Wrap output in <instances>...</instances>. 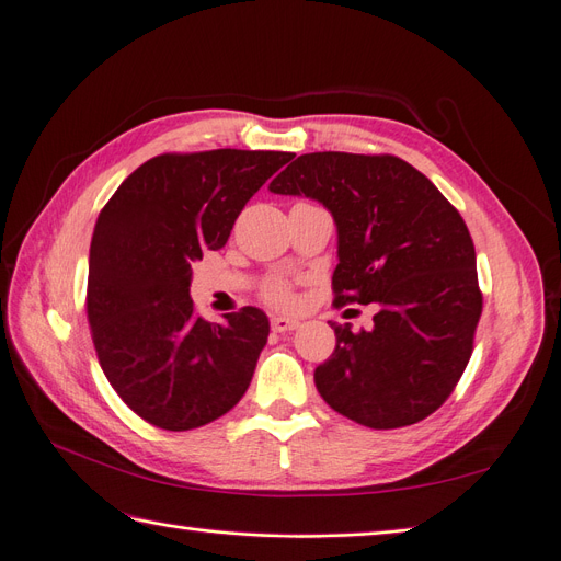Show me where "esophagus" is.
<instances>
[{"mask_svg": "<svg viewBox=\"0 0 561 561\" xmlns=\"http://www.w3.org/2000/svg\"><path fill=\"white\" fill-rule=\"evenodd\" d=\"M301 322L297 318H287V316H271V330L274 332H290L297 330Z\"/></svg>", "mask_w": 561, "mask_h": 561, "instance_id": "1", "label": "esophagus"}]
</instances>
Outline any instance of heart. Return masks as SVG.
<instances>
[{
    "label": "heart",
    "instance_id": "heart-1",
    "mask_svg": "<svg viewBox=\"0 0 561 561\" xmlns=\"http://www.w3.org/2000/svg\"><path fill=\"white\" fill-rule=\"evenodd\" d=\"M264 295H266V299H268L271 304H276V307H293V304H295L293 287L287 285V283H283V280L271 283V285L266 287Z\"/></svg>",
    "mask_w": 561,
    "mask_h": 561
}]
</instances>
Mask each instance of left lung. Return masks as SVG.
<instances>
[{
	"mask_svg": "<svg viewBox=\"0 0 561 561\" xmlns=\"http://www.w3.org/2000/svg\"><path fill=\"white\" fill-rule=\"evenodd\" d=\"M268 192L330 210L334 304L379 309L371 330L332 325L336 348L313 375L322 400L377 431L433 414L463 375L482 313L463 217L426 175L388 154H301Z\"/></svg>",
	"mask_w": 561,
	"mask_h": 561,
	"instance_id": "left-lung-1",
	"label": "left lung"
}]
</instances>
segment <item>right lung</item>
I'll list each match as a JSON object with an SVG mask.
<instances>
[{
    "instance_id": "add662e5",
    "label": "right lung",
    "mask_w": 561,
    "mask_h": 561,
    "mask_svg": "<svg viewBox=\"0 0 561 561\" xmlns=\"http://www.w3.org/2000/svg\"><path fill=\"white\" fill-rule=\"evenodd\" d=\"M290 151L161 154L133 171L100 213L87 311L100 367L130 410L192 431L243 398L268 336L264 311L196 316L192 264L225 248L252 194Z\"/></svg>"
}]
</instances>
